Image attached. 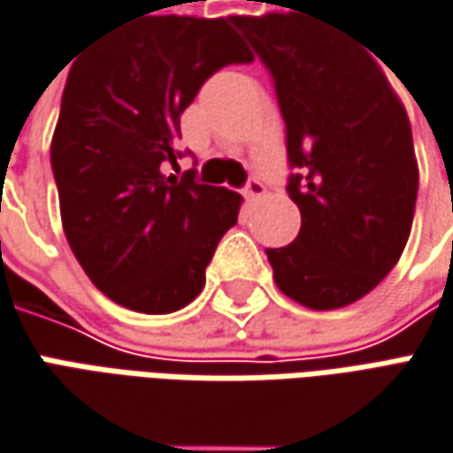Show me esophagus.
<instances>
[{
  "label": "esophagus",
  "instance_id": "esophagus-1",
  "mask_svg": "<svg viewBox=\"0 0 453 453\" xmlns=\"http://www.w3.org/2000/svg\"><path fill=\"white\" fill-rule=\"evenodd\" d=\"M243 192H246L248 200H258V197H264L265 195V185L261 182V180L250 177V180L246 182V189H243Z\"/></svg>",
  "mask_w": 453,
  "mask_h": 453
}]
</instances>
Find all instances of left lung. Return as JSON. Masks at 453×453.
<instances>
[{
  "label": "left lung",
  "instance_id": "obj_1",
  "mask_svg": "<svg viewBox=\"0 0 453 453\" xmlns=\"http://www.w3.org/2000/svg\"><path fill=\"white\" fill-rule=\"evenodd\" d=\"M233 22L273 78L294 169L286 189L302 212L294 243L265 248L276 286L317 311L352 304L411 235L418 165L408 113L378 55L317 10Z\"/></svg>",
  "mask_w": 453,
  "mask_h": 453
}]
</instances>
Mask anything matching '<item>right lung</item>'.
Returning <instances> with one entry per match:
<instances>
[{
	"label": "right lung",
	"instance_id": "1",
	"mask_svg": "<svg viewBox=\"0 0 453 453\" xmlns=\"http://www.w3.org/2000/svg\"><path fill=\"white\" fill-rule=\"evenodd\" d=\"M253 52L233 17H142L73 63L50 162L70 248L111 302L169 314L205 286L241 195L177 167L180 116L207 78Z\"/></svg>",
	"mask_w": 453,
	"mask_h": 453
}]
</instances>
